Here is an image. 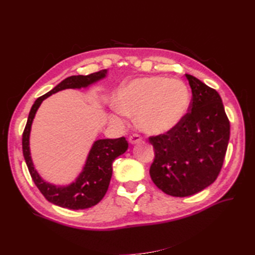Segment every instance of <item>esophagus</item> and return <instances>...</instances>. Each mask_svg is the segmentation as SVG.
Instances as JSON below:
<instances>
[{"mask_svg":"<svg viewBox=\"0 0 255 255\" xmlns=\"http://www.w3.org/2000/svg\"><path fill=\"white\" fill-rule=\"evenodd\" d=\"M140 141H141V136H140V134H138V133H133V134H131L130 137H129V142L132 143V144L138 143Z\"/></svg>","mask_w":255,"mask_h":255,"instance_id":"34e87169","label":"esophagus"}]
</instances>
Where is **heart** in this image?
Here are the masks:
<instances>
[{
    "instance_id": "1",
    "label": "heart",
    "mask_w": 255,
    "mask_h": 255,
    "mask_svg": "<svg viewBox=\"0 0 255 255\" xmlns=\"http://www.w3.org/2000/svg\"><path fill=\"white\" fill-rule=\"evenodd\" d=\"M116 103L122 114L137 115L138 126L143 131L161 134L173 130L183 121L191 94L180 80L144 77L122 86ZM113 119L121 118L113 116Z\"/></svg>"
}]
</instances>
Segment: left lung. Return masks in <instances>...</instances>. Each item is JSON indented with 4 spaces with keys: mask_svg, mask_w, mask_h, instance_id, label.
Returning <instances> with one entry per match:
<instances>
[{
    "mask_svg": "<svg viewBox=\"0 0 255 255\" xmlns=\"http://www.w3.org/2000/svg\"><path fill=\"white\" fill-rule=\"evenodd\" d=\"M192 100L173 130L151 136L154 160L150 176L162 192L185 197L208 187L218 177L230 137V122L218 92L186 74Z\"/></svg>",
    "mask_w": 255,
    "mask_h": 255,
    "instance_id": "left-lung-1",
    "label": "left lung"
}]
</instances>
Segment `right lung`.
Returning a JSON list of instances; mask_svg holds the SVG:
<instances>
[{
    "label": "right lung",
    "mask_w": 255,
    "mask_h": 255,
    "mask_svg": "<svg viewBox=\"0 0 255 255\" xmlns=\"http://www.w3.org/2000/svg\"><path fill=\"white\" fill-rule=\"evenodd\" d=\"M106 70H101V71L89 75H72V77L64 79L56 88H53L45 95L38 97L32 105L28 119H27L21 144H23V154L30 176L48 202L63 208L73 210L85 209L101 202L110 186L113 173V161L117 156L126 152L128 142L125 137L97 140L90 151L83 172L81 173L75 182L66 187L55 186L42 180L32 165L29 152V132L32 119H34L41 102L48 96L66 89L86 88L88 85L104 78Z\"/></svg>",
    "instance_id": "obj_1"
}]
</instances>
